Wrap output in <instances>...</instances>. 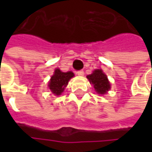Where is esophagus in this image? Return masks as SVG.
I'll return each instance as SVG.
<instances>
[{
	"label": "esophagus",
	"instance_id": "34e87169",
	"mask_svg": "<svg viewBox=\"0 0 152 152\" xmlns=\"http://www.w3.org/2000/svg\"><path fill=\"white\" fill-rule=\"evenodd\" d=\"M76 74L78 76H84V71L83 70H79V71L76 72Z\"/></svg>",
	"mask_w": 152,
	"mask_h": 152
}]
</instances>
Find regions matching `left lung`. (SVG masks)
<instances>
[{
	"mask_svg": "<svg viewBox=\"0 0 152 152\" xmlns=\"http://www.w3.org/2000/svg\"><path fill=\"white\" fill-rule=\"evenodd\" d=\"M87 78L89 79V82L94 85V87L98 94H104L111 88L107 77L102 72V70H95L91 75L87 76Z\"/></svg>",
	"mask_w": 152,
	"mask_h": 152,
	"instance_id": "8db88e82",
	"label": "left lung"
}]
</instances>
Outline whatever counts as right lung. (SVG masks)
Returning a JSON list of instances; mask_svg holds the SVG:
<instances>
[{
    "label": "right lung",
    "instance_id": "add662e5",
    "mask_svg": "<svg viewBox=\"0 0 152 152\" xmlns=\"http://www.w3.org/2000/svg\"><path fill=\"white\" fill-rule=\"evenodd\" d=\"M73 76L74 74L72 72H63L59 69H56L49 83L50 89L55 95H60L67 86L70 79Z\"/></svg>",
    "mask_w": 152,
    "mask_h": 152
}]
</instances>
